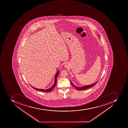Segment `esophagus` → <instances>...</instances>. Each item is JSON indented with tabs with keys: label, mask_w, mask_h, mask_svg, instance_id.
Returning <instances> with one entry per match:
<instances>
[{
	"label": "esophagus",
	"mask_w": 128,
	"mask_h": 128,
	"mask_svg": "<svg viewBox=\"0 0 128 128\" xmlns=\"http://www.w3.org/2000/svg\"><path fill=\"white\" fill-rule=\"evenodd\" d=\"M64 68H68V64H65V65H64Z\"/></svg>",
	"instance_id": "esophagus-1"
}]
</instances>
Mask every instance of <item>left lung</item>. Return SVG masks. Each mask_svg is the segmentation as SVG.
Masks as SVG:
<instances>
[{
  "label": "left lung",
  "instance_id": "8db88e82",
  "mask_svg": "<svg viewBox=\"0 0 128 128\" xmlns=\"http://www.w3.org/2000/svg\"><path fill=\"white\" fill-rule=\"evenodd\" d=\"M99 37H100V36H99ZM97 82H98V81L95 82V83H93L92 84H89V85H85V86H81V87H78V86H75V85L73 84V83L72 82L71 80H70V82H71V83H72V86H74V87H75V88H76L77 90H85V89H88V88H90V87L94 86V85L97 83Z\"/></svg>",
  "mask_w": 128,
  "mask_h": 128
}]
</instances>
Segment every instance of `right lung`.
I'll list each match as a JSON object with an SVG mask.
<instances>
[{
	"mask_svg": "<svg viewBox=\"0 0 128 128\" xmlns=\"http://www.w3.org/2000/svg\"><path fill=\"white\" fill-rule=\"evenodd\" d=\"M58 74H59V70H58L57 72H56V74H55L54 76V84H52V86H51L50 88H48L47 89H40V88H36L35 87H34V86H32V87L34 89H36V90H39V91H42V92H51L52 89H54L55 86H56V79L58 78Z\"/></svg>",
	"mask_w": 128,
	"mask_h": 128,
	"instance_id": "obj_1",
	"label": "right lung"
}]
</instances>
